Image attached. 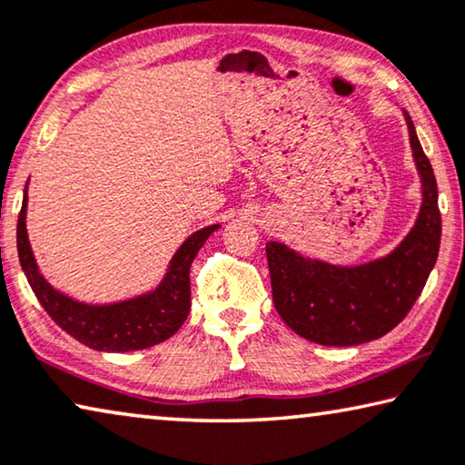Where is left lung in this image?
I'll use <instances>...</instances> for the list:
<instances>
[{"instance_id":"8db88e82","label":"left lung","mask_w":465,"mask_h":465,"mask_svg":"<svg viewBox=\"0 0 465 465\" xmlns=\"http://www.w3.org/2000/svg\"><path fill=\"white\" fill-rule=\"evenodd\" d=\"M422 176V210L395 252L366 266L339 268L303 260L281 242H268L276 312L299 337L331 347L381 339L410 313L439 257L440 210L437 178L405 112Z\"/></svg>"}]
</instances>
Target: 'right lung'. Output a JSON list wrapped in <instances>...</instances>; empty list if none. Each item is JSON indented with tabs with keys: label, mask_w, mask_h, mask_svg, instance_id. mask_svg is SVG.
<instances>
[{
	"label": "right lung",
	"mask_w": 465,
	"mask_h": 465,
	"mask_svg": "<svg viewBox=\"0 0 465 465\" xmlns=\"http://www.w3.org/2000/svg\"><path fill=\"white\" fill-rule=\"evenodd\" d=\"M26 195L18 213L16 242L26 281L49 318L70 337L97 351H137L166 341L183 326L191 310V263L218 224L202 228L178 249L166 278L153 292L116 305H83L49 287L39 274L26 237Z\"/></svg>",
	"instance_id": "obj_1"
}]
</instances>
